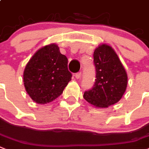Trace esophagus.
Returning a JSON list of instances; mask_svg holds the SVG:
<instances>
[{"label":"esophagus","mask_w":149,"mask_h":149,"mask_svg":"<svg viewBox=\"0 0 149 149\" xmlns=\"http://www.w3.org/2000/svg\"><path fill=\"white\" fill-rule=\"evenodd\" d=\"M75 77H76L77 79H80L81 78V72H77V73H75Z\"/></svg>","instance_id":"esophagus-1"}]
</instances>
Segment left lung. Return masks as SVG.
Wrapping results in <instances>:
<instances>
[{
	"instance_id": "left-lung-1",
	"label": "left lung",
	"mask_w": 149,
	"mask_h": 149,
	"mask_svg": "<svg viewBox=\"0 0 149 149\" xmlns=\"http://www.w3.org/2000/svg\"><path fill=\"white\" fill-rule=\"evenodd\" d=\"M93 63L95 83L83 98L95 107L106 108L123 97L128 83L126 72L114 49L106 44L95 49Z\"/></svg>"
}]
</instances>
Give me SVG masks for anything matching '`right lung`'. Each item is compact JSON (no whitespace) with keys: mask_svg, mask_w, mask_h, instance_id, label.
Returning <instances> with one entry per match:
<instances>
[{"mask_svg":"<svg viewBox=\"0 0 149 149\" xmlns=\"http://www.w3.org/2000/svg\"><path fill=\"white\" fill-rule=\"evenodd\" d=\"M67 63L66 56L60 54L54 43L41 48L33 56L24 70V83L34 102L47 103L63 93L72 77Z\"/></svg>","mask_w":149,"mask_h":149,"instance_id":"obj_1","label":"right lung"}]
</instances>
